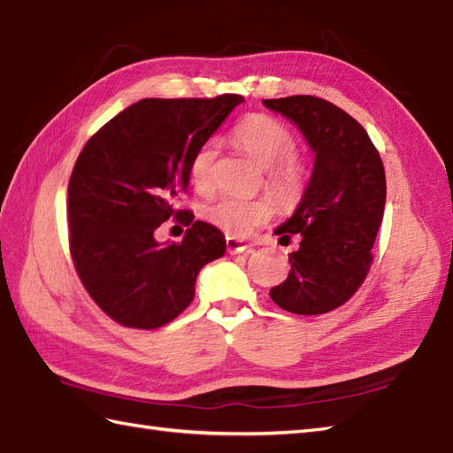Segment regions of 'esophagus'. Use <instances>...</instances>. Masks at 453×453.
I'll return each instance as SVG.
<instances>
[{"instance_id": "esophagus-1", "label": "esophagus", "mask_w": 453, "mask_h": 453, "mask_svg": "<svg viewBox=\"0 0 453 453\" xmlns=\"http://www.w3.org/2000/svg\"><path fill=\"white\" fill-rule=\"evenodd\" d=\"M226 247H227L229 255H237V252H249L250 250V245H247L245 241L235 239V237H227L226 239Z\"/></svg>"}]
</instances>
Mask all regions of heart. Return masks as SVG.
I'll return each mask as SVG.
<instances>
[{
	"label": "heart",
	"mask_w": 453,
	"mask_h": 453,
	"mask_svg": "<svg viewBox=\"0 0 453 453\" xmlns=\"http://www.w3.org/2000/svg\"><path fill=\"white\" fill-rule=\"evenodd\" d=\"M231 141L239 149H243L260 167L268 170V185L281 195H297L307 172L293 152L297 149V141L293 133L270 115H250L241 121L231 131ZM219 146L216 141H206L198 146L188 173L191 181L201 193L212 191L216 181V164H218ZM274 208L268 201H250L243 196H222L210 203L204 208V218L210 224L226 231L227 235L245 237L252 229L270 219Z\"/></svg>",
	"instance_id": "b5f03b06"
}]
</instances>
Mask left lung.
<instances>
[{"label":"left lung","instance_id":"1","mask_svg":"<svg viewBox=\"0 0 453 453\" xmlns=\"http://www.w3.org/2000/svg\"><path fill=\"white\" fill-rule=\"evenodd\" d=\"M297 125L314 152V170L301 203L276 235L301 239L288 280L270 289L293 314H324L361 288L386 204L384 165L363 125L317 96L265 100Z\"/></svg>","mask_w":453,"mask_h":453}]
</instances>
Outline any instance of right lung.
<instances>
[{
    "instance_id": "obj_1",
    "label": "right lung",
    "mask_w": 453,
    "mask_h": 453,
    "mask_svg": "<svg viewBox=\"0 0 453 453\" xmlns=\"http://www.w3.org/2000/svg\"><path fill=\"white\" fill-rule=\"evenodd\" d=\"M216 98H144L94 133L67 187L69 250L92 301L125 328L154 330L195 297L198 272L226 252L222 231L175 208L188 165L237 104ZM170 217L188 226L179 244L153 231Z\"/></svg>"
}]
</instances>
